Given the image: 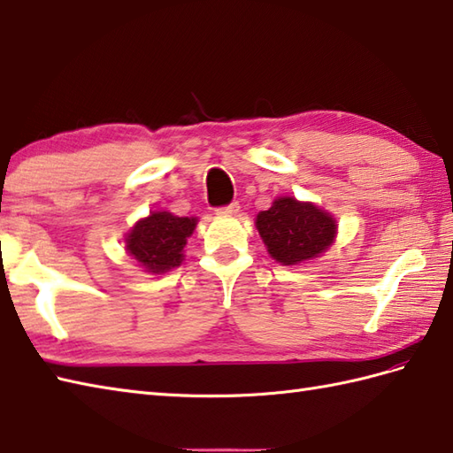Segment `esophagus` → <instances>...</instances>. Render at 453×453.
<instances>
[{
  "label": "esophagus",
  "instance_id": "1",
  "mask_svg": "<svg viewBox=\"0 0 453 453\" xmlns=\"http://www.w3.org/2000/svg\"><path fill=\"white\" fill-rule=\"evenodd\" d=\"M216 211H218V214H227V216H232V214H237V211H239V204H237V202H232V204H227V206H219V208H216Z\"/></svg>",
  "mask_w": 453,
  "mask_h": 453
}]
</instances>
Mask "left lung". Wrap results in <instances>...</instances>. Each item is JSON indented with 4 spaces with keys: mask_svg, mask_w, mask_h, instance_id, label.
Listing matches in <instances>:
<instances>
[{
    "mask_svg": "<svg viewBox=\"0 0 453 453\" xmlns=\"http://www.w3.org/2000/svg\"><path fill=\"white\" fill-rule=\"evenodd\" d=\"M257 229L268 253L282 265H297L319 257L336 234L334 219L310 202L278 198L257 216Z\"/></svg>",
    "mask_w": 453,
    "mask_h": 453,
    "instance_id": "8db88e82",
    "label": "left lung"
}]
</instances>
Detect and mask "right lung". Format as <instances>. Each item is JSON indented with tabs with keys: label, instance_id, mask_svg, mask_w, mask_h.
<instances>
[{
	"label": "right lung",
	"instance_id": "1",
	"mask_svg": "<svg viewBox=\"0 0 453 453\" xmlns=\"http://www.w3.org/2000/svg\"><path fill=\"white\" fill-rule=\"evenodd\" d=\"M196 218H179L169 211H153L138 221L127 237V251L146 268L161 274L182 263V249L187 245Z\"/></svg>",
	"mask_w": 453,
	"mask_h": 453
}]
</instances>
